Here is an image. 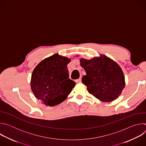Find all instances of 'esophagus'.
I'll list each match as a JSON object with an SVG mask.
<instances>
[{"instance_id":"34e87169","label":"esophagus","mask_w":146,"mask_h":146,"mask_svg":"<svg viewBox=\"0 0 146 146\" xmlns=\"http://www.w3.org/2000/svg\"><path fill=\"white\" fill-rule=\"evenodd\" d=\"M75 82L76 83H77V84H78V83H81V78H80L78 79H77L75 80Z\"/></svg>"}]
</instances>
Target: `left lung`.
Here are the masks:
<instances>
[{"label": "left lung", "instance_id": "left-lung-1", "mask_svg": "<svg viewBox=\"0 0 146 146\" xmlns=\"http://www.w3.org/2000/svg\"><path fill=\"white\" fill-rule=\"evenodd\" d=\"M80 61L86 72L82 82L90 94L103 102L118 98L125 83L123 72L117 63L105 55L90 60L81 58Z\"/></svg>", "mask_w": 146, "mask_h": 146}]
</instances>
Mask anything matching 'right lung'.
<instances>
[{
    "instance_id": "obj_1",
    "label": "right lung",
    "mask_w": 146,
    "mask_h": 146,
    "mask_svg": "<svg viewBox=\"0 0 146 146\" xmlns=\"http://www.w3.org/2000/svg\"><path fill=\"white\" fill-rule=\"evenodd\" d=\"M70 59L55 54L41 61L32 74L31 86L35 97L46 106L65 100L76 83L69 77L67 65Z\"/></svg>"
}]
</instances>
